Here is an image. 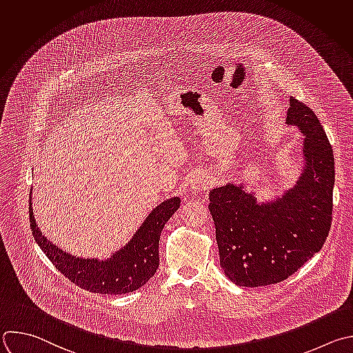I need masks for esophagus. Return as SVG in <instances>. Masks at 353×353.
<instances>
[{"label": "esophagus", "instance_id": "34e87169", "mask_svg": "<svg viewBox=\"0 0 353 353\" xmlns=\"http://www.w3.org/2000/svg\"><path fill=\"white\" fill-rule=\"evenodd\" d=\"M206 187H208V180H205V179H196L192 184V190L196 191V192L205 190Z\"/></svg>", "mask_w": 353, "mask_h": 353}]
</instances>
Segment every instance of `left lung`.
<instances>
[{"label":"left lung","mask_w":353,"mask_h":353,"mask_svg":"<svg viewBox=\"0 0 353 353\" xmlns=\"http://www.w3.org/2000/svg\"><path fill=\"white\" fill-rule=\"evenodd\" d=\"M287 125L303 134V169L281 196L258 202L244 184L209 192L220 266L240 287L280 283L319 252L332 220L334 154L314 112L290 98Z\"/></svg>","instance_id":"left-lung-1"}]
</instances>
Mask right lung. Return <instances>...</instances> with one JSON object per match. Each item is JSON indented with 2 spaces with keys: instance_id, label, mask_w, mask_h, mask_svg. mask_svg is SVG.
I'll return each mask as SVG.
<instances>
[{
  "instance_id": "add662e5",
  "label": "right lung",
  "mask_w": 353,
  "mask_h": 353,
  "mask_svg": "<svg viewBox=\"0 0 353 353\" xmlns=\"http://www.w3.org/2000/svg\"><path fill=\"white\" fill-rule=\"evenodd\" d=\"M30 227L33 237L57 269L77 287L95 294L121 295L143 287L154 277L159 266V240L166 221L180 208V198L173 196L151 210L133 239L106 259L73 256L54 245L37 225L30 195Z\"/></svg>"
}]
</instances>
